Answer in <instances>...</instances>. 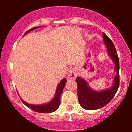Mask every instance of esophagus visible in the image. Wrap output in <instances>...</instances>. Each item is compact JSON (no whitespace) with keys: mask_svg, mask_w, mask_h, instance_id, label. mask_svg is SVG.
Masks as SVG:
<instances>
[{"mask_svg":"<svg viewBox=\"0 0 132 132\" xmlns=\"http://www.w3.org/2000/svg\"><path fill=\"white\" fill-rule=\"evenodd\" d=\"M77 70L75 69H71L68 71L67 73V76L69 78L71 79H74L77 77Z\"/></svg>","mask_w":132,"mask_h":132,"instance_id":"34e87169","label":"esophagus"}]
</instances>
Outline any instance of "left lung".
<instances>
[{
  "label": "left lung",
  "mask_w": 132,
  "mask_h": 132,
  "mask_svg": "<svg viewBox=\"0 0 132 132\" xmlns=\"http://www.w3.org/2000/svg\"><path fill=\"white\" fill-rule=\"evenodd\" d=\"M104 44L106 47L107 53L114 63L116 76L112 80V85L110 88L102 90H94L90 87L84 79L78 77L76 79L77 84V95L79 104L85 110H96L104 106L109 103L119 88V59L114 44L104 33L102 34Z\"/></svg>",
  "instance_id": "obj_1"
}]
</instances>
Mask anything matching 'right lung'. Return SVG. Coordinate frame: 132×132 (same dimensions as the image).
<instances>
[{"instance_id": "obj_1", "label": "right lung", "mask_w": 132, "mask_h": 132, "mask_svg": "<svg viewBox=\"0 0 132 132\" xmlns=\"http://www.w3.org/2000/svg\"><path fill=\"white\" fill-rule=\"evenodd\" d=\"M42 27V26L39 27H35L33 28L30 29V30L27 31L25 33V34H27L28 33L29 31H31L32 30H35V29H37L38 28H41ZM67 82V80L65 79V78H63L62 80H61L60 82H59L57 86V88H56V91L55 93V95L53 96V98H52V101H50L49 102L44 104H29L28 102H25L24 100L21 98V101L27 107L30 108V109H31L34 111L36 112H39V113H52L53 112H55V110L58 109L59 106V104H60V96L61 93H62L63 88L65 87V85Z\"/></svg>"}]
</instances>
